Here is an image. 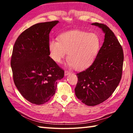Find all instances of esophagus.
<instances>
[{
	"instance_id": "obj_1",
	"label": "esophagus",
	"mask_w": 133,
	"mask_h": 133,
	"mask_svg": "<svg viewBox=\"0 0 133 133\" xmlns=\"http://www.w3.org/2000/svg\"><path fill=\"white\" fill-rule=\"evenodd\" d=\"M70 71H69L68 70H66L64 71V75L65 76H67V75H70Z\"/></svg>"
}]
</instances>
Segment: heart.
<instances>
[{
  "mask_svg": "<svg viewBox=\"0 0 133 133\" xmlns=\"http://www.w3.org/2000/svg\"><path fill=\"white\" fill-rule=\"evenodd\" d=\"M97 35L83 31H71L62 33L58 40L49 43V55L57 63L67 55V64L77 70L87 68L93 63L100 49Z\"/></svg>",
  "mask_w": 133,
  "mask_h": 133,
  "instance_id": "b5f03b06",
  "label": "heart"
}]
</instances>
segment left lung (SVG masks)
Masks as SVG:
<instances>
[{
	"label": "left lung",
	"mask_w": 133,
	"mask_h": 133,
	"mask_svg": "<svg viewBox=\"0 0 133 133\" xmlns=\"http://www.w3.org/2000/svg\"><path fill=\"white\" fill-rule=\"evenodd\" d=\"M105 33L104 42L95 60L89 68L76 75L75 94L82 102L94 106L112 95L122 76L123 48L112 30L105 24L94 23Z\"/></svg>",
	"instance_id": "1"
}]
</instances>
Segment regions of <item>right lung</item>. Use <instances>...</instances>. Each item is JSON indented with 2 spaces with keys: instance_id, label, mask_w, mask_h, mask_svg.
<instances>
[{
  "instance_id": "obj_1",
  "label": "right lung",
  "mask_w": 133,
  "mask_h": 133,
  "mask_svg": "<svg viewBox=\"0 0 133 133\" xmlns=\"http://www.w3.org/2000/svg\"><path fill=\"white\" fill-rule=\"evenodd\" d=\"M58 21L34 24L23 31L14 44L11 57L13 78L27 100L40 105L55 94L57 80L64 71L49 56V33Z\"/></svg>"
}]
</instances>
